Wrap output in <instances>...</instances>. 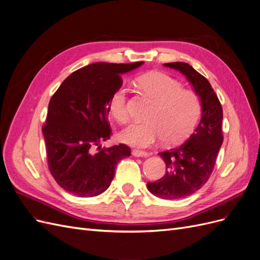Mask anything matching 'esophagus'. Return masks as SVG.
Masks as SVG:
<instances>
[{"label": "esophagus", "mask_w": 260, "mask_h": 260, "mask_svg": "<svg viewBox=\"0 0 260 260\" xmlns=\"http://www.w3.org/2000/svg\"><path fill=\"white\" fill-rule=\"evenodd\" d=\"M132 154L134 156H137V157H139V156H148L149 155L148 152L142 151V150H138V149H134L133 151H132Z\"/></svg>", "instance_id": "esophagus-1"}]
</instances>
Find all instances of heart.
Masks as SVG:
<instances>
[{"instance_id":"b5f03b06","label":"heart","mask_w":260,"mask_h":260,"mask_svg":"<svg viewBox=\"0 0 260 260\" xmlns=\"http://www.w3.org/2000/svg\"><path fill=\"white\" fill-rule=\"evenodd\" d=\"M140 88L154 103L146 122L134 123L122 134V140L136 148H147L161 139L166 145L185 140L199 122L202 112L201 97L193 89L163 72H151L138 80ZM109 111L120 124L129 121L127 89L116 88L109 102Z\"/></svg>"}]
</instances>
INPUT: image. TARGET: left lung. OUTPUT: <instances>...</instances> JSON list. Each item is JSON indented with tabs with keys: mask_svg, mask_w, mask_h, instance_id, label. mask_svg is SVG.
Wrapping results in <instances>:
<instances>
[{
	"mask_svg": "<svg viewBox=\"0 0 260 260\" xmlns=\"http://www.w3.org/2000/svg\"><path fill=\"white\" fill-rule=\"evenodd\" d=\"M170 67L185 74L200 95L202 119L191 136L178 147L158 153L166 172L162 178L148 182L152 194L165 200L186 198L203 187L214 170L222 145V107L209 82L187 62H169Z\"/></svg>",
	"mask_w": 260,
	"mask_h": 260,
	"instance_id": "1",
	"label": "left lung"
}]
</instances>
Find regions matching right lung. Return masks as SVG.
<instances>
[{"mask_svg": "<svg viewBox=\"0 0 260 260\" xmlns=\"http://www.w3.org/2000/svg\"><path fill=\"white\" fill-rule=\"evenodd\" d=\"M142 63L96 62L83 67L72 72L49 100L42 127L47 164L66 191L82 198L103 193L110 186L119 161L131 155V148L124 144L110 148H100L99 144L112 135L109 102L123 84L122 73Z\"/></svg>", "mask_w": 260, "mask_h": 260, "instance_id": "add662e5", "label": "right lung"}]
</instances>
